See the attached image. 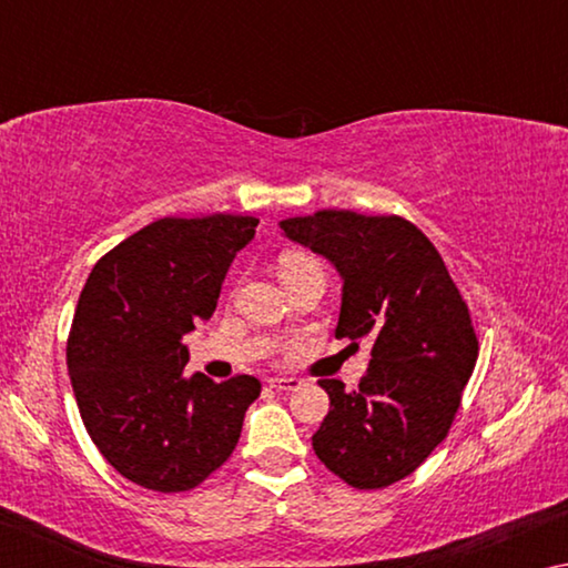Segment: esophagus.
Masks as SVG:
<instances>
[{
    "label": "esophagus",
    "instance_id": "esophagus-1",
    "mask_svg": "<svg viewBox=\"0 0 568 568\" xmlns=\"http://www.w3.org/2000/svg\"><path fill=\"white\" fill-rule=\"evenodd\" d=\"M267 386L275 390H295L297 386H301V381L293 376H273V378H267Z\"/></svg>",
    "mask_w": 568,
    "mask_h": 568
}]
</instances>
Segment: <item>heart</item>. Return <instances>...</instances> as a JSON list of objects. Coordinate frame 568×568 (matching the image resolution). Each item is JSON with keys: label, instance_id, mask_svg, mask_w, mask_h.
Masks as SVG:
<instances>
[{"label": "heart", "instance_id": "b5f03b06", "mask_svg": "<svg viewBox=\"0 0 568 568\" xmlns=\"http://www.w3.org/2000/svg\"><path fill=\"white\" fill-rule=\"evenodd\" d=\"M315 263H318V261H315V257H311V255H305V253H285L281 257V271L291 273V271H297V267L315 265Z\"/></svg>", "mask_w": 568, "mask_h": 568}]
</instances>
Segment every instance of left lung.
Listing matches in <instances>:
<instances>
[{
	"label": "left lung",
	"mask_w": 568,
	"mask_h": 568,
	"mask_svg": "<svg viewBox=\"0 0 568 568\" xmlns=\"http://www.w3.org/2000/svg\"><path fill=\"white\" fill-rule=\"evenodd\" d=\"M281 230L338 267L335 338L373 343L358 388L318 381L331 410L313 436L315 456L353 488H386L448 436L478 358L468 305L436 245L406 217L318 210L281 220Z\"/></svg>",
	"instance_id": "obj_1"
}]
</instances>
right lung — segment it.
I'll return each instance as SVG.
<instances>
[{"instance_id":"add662e5","label":"right lung","mask_w":568,"mask_h":568,"mask_svg":"<svg viewBox=\"0 0 568 568\" xmlns=\"http://www.w3.org/2000/svg\"><path fill=\"white\" fill-rule=\"evenodd\" d=\"M257 217H162L92 267L77 303L67 365L84 428L132 484L190 491L237 446L261 381L195 373L182 335L215 313L220 285Z\"/></svg>"}]
</instances>
